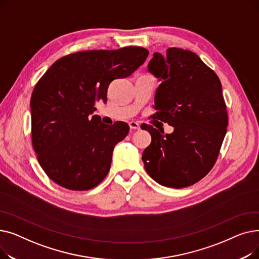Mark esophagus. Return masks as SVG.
I'll return each mask as SVG.
<instances>
[{"mask_svg":"<svg viewBox=\"0 0 259 259\" xmlns=\"http://www.w3.org/2000/svg\"><path fill=\"white\" fill-rule=\"evenodd\" d=\"M129 127H130L131 130H139L141 128L139 122L138 121H133V120L129 122Z\"/></svg>","mask_w":259,"mask_h":259,"instance_id":"obj_1","label":"esophagus"}]
</instances>
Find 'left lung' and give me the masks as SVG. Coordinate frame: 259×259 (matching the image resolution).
<instances>
[{"label":"left lung","instance_id":"8db88e82","mask_svg":"<svg viewBox=\"0 0 259 259\" xmlns=\"http://www.w3.org/2000/svg\"><path fill=\"white\" fill-rule=\"evenodd\" d=\"M148 70L161 79L155 92L152 118L174 127L171 134L151 125L152 142L143 152L147 173L161 186H192L211 171L219 157L228 126L221 80L197 54L168 48L155 52Z\"/></svg>","mask_w":259,"mask_h":259}]
</instances>
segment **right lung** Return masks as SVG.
Segmentation results:
<instances>
[{"label":"right lung","mask_w":259,"mask_h":259,"mask_svg":"<svg viewBox=\"0 0 259 259\" xmlns=\"http://www.w3.org/2000/svg\"><path fill=\"white\" fill-rule=\"evenodd\" d=\"M149 51L128 46L116 50L70 53L54 62L36 83L30 101L31 141L38 164L56 184L86 191L104 181L114 146L124 140V121L105 125L95 104L107 102L115 78L129 76Z\"/></svg>","instance_id":"1"}]
</instances>
